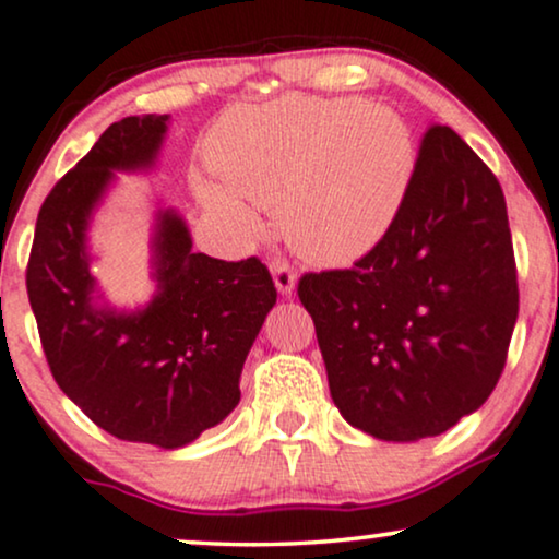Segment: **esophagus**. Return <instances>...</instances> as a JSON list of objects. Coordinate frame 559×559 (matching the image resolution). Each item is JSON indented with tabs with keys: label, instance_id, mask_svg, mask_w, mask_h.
I'll use <instances>...</instances> for the list:
<instances>
[{
	"label": "esophagus",
	"instance_id": "obj_1",
	"mask_svg": "<svg viewBox=\"0 0 559 559\" xmlns=\"http://www.w3.org/2000/svg\"><path fill=\"white\" fill-rule=\"evenodd\" d=\"M272 277H274V285H277V290L282 295H290L295 290V282H298V274H295V269L287 264L285 259H272Z\"/></svg>",
	"mask_w": 559,
	"mask_h": 559
}]
</instances>
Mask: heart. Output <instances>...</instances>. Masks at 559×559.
<instances>
[{
	"mask_svg": "<svg viewBox=\"0 0 559 559\" xmlns=\"http://www.w3.org/2000/svg\"><path fill=\"white\" fill-rule=\"evenodd\" d=\"M206 160L226 189L197 183L212 212L251 225L246 202L277 206L300 257L347 264L385 236L409 194L415 142L385 106L282 98L225 114L206 136Z\"/></svg>",
	"mask_w": 559,
	"mask_h": 559,
	"instance_id": "obj_1",
	"label": "heart"
}]
</instances>
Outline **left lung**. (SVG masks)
Masks as SVG:
<instances>
[{"mask_svg": "<svg viewBox=\"0 0 559 559\" xmlns=\"http://www.w3.org/2000/svg\"><path fill=\"white\" fill-rule=\"evenodd\" d=\"M298 298L349 425L381 440L440 436L492 394L519 319L500 181L430 123L385 236L349 269L302 274Z\"/></svg>", "mask_w": 559, "mask_h": 559, "instance_id": "left-lung-1", "label": "left lung"}]
</instances>
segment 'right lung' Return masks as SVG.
I'll return each instance as SVG.
<instances>
[{
	"label": "right lung",
	"instance_id": "obj_1",
	"mask_svg": "<svg viewBox=\"0 0 559 559\" xmlns=\"http://www.w3.org/2000/svg\"><path fill=\"white\" fill-rule=\"evenodd\" d=\"M168 116H127L59 178L40 204L25 269L40 347L59 389L129 443L181 448L230 415L240 370L277 287L259 257L191 251L181 217L157 225L160 293L140 313L93 308L85 227L114 170L147 168Z\"/></svg>",
	"mask_w": 559,
	"mask_h": 559
}]
</instances>
